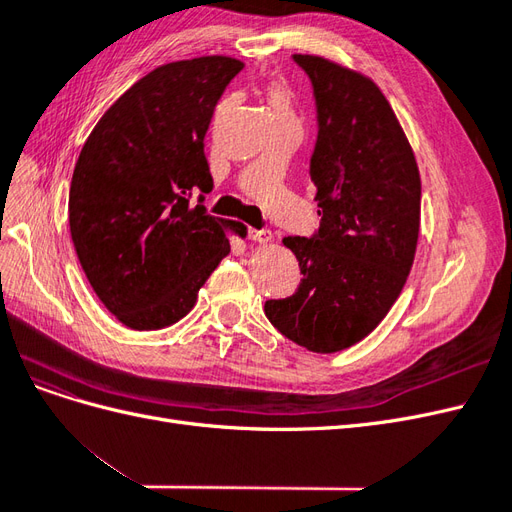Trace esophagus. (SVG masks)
<instances>
[{
    "instance_id": "34e87169",
    "label": "esophagus",
    "mask_w": 512,
    "mask_h": 512,
    "mask_svg": "<svg viewBox=\"0 0 512 512\" xmlns=\"http://www.w3.org/2000/svg\"><path fill=\"white\" fill-rule=\"evenodd\" d=\"M247 239L256 241V243H269L273 239V235H271V230H267V228H262V230L250 228V230H247Z\"/></svg>"
}]
</instances>
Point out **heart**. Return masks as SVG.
<instances>
[{
	"instance_id": "obj_1",
	"label": "heart",
	"mask_w": 512,
	"mask_h": 512,
	"mask_svg": "<svg viewBox=\"0 0 512 512\" xmlns=\"http://www.w3.org/2000/svg\"><path fill=\"white\" fill-rule=\"evenodd\" d=\"M269 106L273 115H290V98L284 87H271Z\"/></svg>"
}]
</instances>
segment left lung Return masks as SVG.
Segmentation results:
<instances>
[{
	"mask_svg": "<svg viewBox=\"0 0 512 512\" xmlns=\"http://www.w3.org/2000/svg\"><path fill=\"white\" fill-rule=\"evenodd\" d=\"M314 87L318 138L309 162L320 228L286 237L303 280L265 314L290 342L331 354L374 331L412 269L421 175L389 100L365 74L318 55H292Z\"/></svg>",
	"mask_w": 512,
	"mask_h": 512,
	"instance_id": "obj_1",
	"label": "left lung"
}]
</instances>
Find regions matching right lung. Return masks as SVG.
<instances>
[{
	"instance_id": "1",
	"label": "right lung",
	"mask_w": 512,
	"mask_h": 512,
	"mask_svg": "<svg viewBox=\"0 0 512 512\" xmlns=\"http://www.w3.org/2000/svg\"><path fill=\"white\" fill-rule=\"evenodd\" d=\"M243 61L209 55L173 61L134 83L91 130L70 183V235L104 307L134 331L181 320L228 256L230 228L207 215L213 188L205 134Z\"/></svg>"
}]
</instances>
